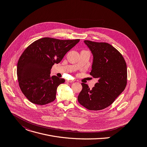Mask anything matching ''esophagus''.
Segmentation results:
<instances>
[{
  "label": "esophagus",
  "instance_id": "1",
  "mask_svg": "<svg viewBox=\"0 0 147 147\" xmlns=\"http://www.w3.org/2000/svg\"><path fill=\"white\" fill-rule=\"evenodd\" d=\"M66 82L67 83H73V82H74V80H66Z\"/></svg>",
  "mask_w": 147,
  "mask_h": 147
}]
</instances>
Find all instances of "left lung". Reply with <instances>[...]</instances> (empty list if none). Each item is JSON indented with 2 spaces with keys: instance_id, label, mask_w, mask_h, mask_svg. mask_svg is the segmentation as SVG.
I'll return each mask as SVG.
<instances>
[{
  "instance_id": "8db88e82",
  "label": "left lung",
  "mask_w": 147,
  "mask_h": 147,
  "mask_svg": "<svg viewBox=\"0 0 147 147\" xmlns=\"http://www.w3.org/2000/svg\"><path fill=\"white\" fill-rule=\"evenodd\" d=\"M93 56L90 75L98 80L90 90L82 83L79 103L90 110H101L110 106L124 90L127 82L125 61L115 48L103 42L84 40Z\"/></svg>"
}]
</instances>
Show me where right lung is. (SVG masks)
Masks as SVG:
<instances>
[{"instance_id":"1","label":"right lung","mask_w":147,"mask_h":147,"mask_svg":"<svg viewBox=\"0 0 147 147\" xmlns=\"http://www.w3.org/2000/svg\"><path fill=\"white\" fill-rule=\"evenodd\" d=\"M79 41L44 37L25 49L18 63L17 75L20 90L30 102L45 105L56 99L57 87L65 80L50 76L52 66Z\"/></svg>"}]
</instances>
